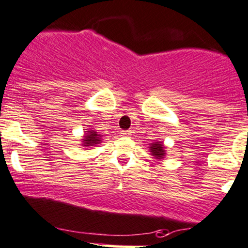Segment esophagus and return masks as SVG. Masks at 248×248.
Masks as SVG:
<instances>
[{
  "label": "esophagus",
  "mask_w": 248,
  "mask_h": 248,
  "mask_svg": "<svg viewBox=\"0 0 248 248\" xmlns=\"http://www.w3.org/2000/svg\"><path fill=\"white\" fill-rule=\"evenodd\" d=\"M121 134L123 135V136H130V135H131V131H130V130H125V131H122Z\"/></svg>",
  "instance_id": "1"
}]
</instances>
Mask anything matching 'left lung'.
I'll return each instance as SVG.
<instances>
[{
	"label": "left lung",
	"instance_id": "obj_1",
	"mask_svg": "<svg viewBox=\"0 0 248 248\" xmlns=\"http://www.w3.org/2000/svg\"><path fill=\"white\" fill-rule=\"evenodd\" d=\"M150 152H152V155L155 157V159L161 160L165 156L166 152H165V147H163L162 142H153L150 143Z\"/></svg>",
	"mask_w": 248,
	"mask_h": 248
}]
</instances>
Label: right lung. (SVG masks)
<instances>
[{"mask_svg":"<svg viewBox=\"0 0 248 248\" xmlns=\"http://www.w3.org/2000/svg\"><path fill=\"white\" fill-rule=\"evenodd\" d=\"M100 141H101L100 135H98V132L94 131V130H89V131H87L85 137H83L82 145H85V147H93V145L100 143Z\"/></svg>","mask_w":248,"mask_h":248,"instance_id":"add662e5","label":"right lung"}]
</instances>
